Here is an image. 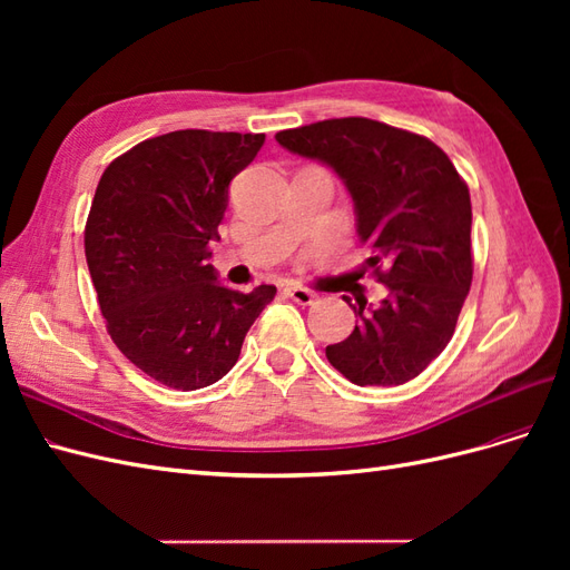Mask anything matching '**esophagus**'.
Listing matches in <instances>:
<instances>
[{
    "mask_svg": "<svg viewBox=\"0 0 570 570\" xmlns=\"http://www.w3.org/2000/svg\"><path fill=\"white\" fill-rule=\"evenodd\" d=\"M283 292H285V297H289L292 302H297V304H302V306H308V304L316 302V292L306 289V287H302V285H287Z\"/></svg>",
    "mask_w": 570,
    "mask_h": 570,
    "instance_id": "34e87169",
    "label": "esophagus"
}]
</instances>
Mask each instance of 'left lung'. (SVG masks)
<instances>
[{
  "label": "left lung",
  "instance_id": "8db88e82",
  "mask_svg": "<svg viewBox=\"0 0 570 570\" xmlns=\"http://www.w3.org/2000/svg\"><path fill=\"white\" fill-rule=\"evenodd\" d=\"M275 140L347 185L373 278L387 287L371 312L354 306L356 327L327 344V361L361 387L409 383L450 344L471 289L469 185L435 142L381 120L327 118Z\"/></svg>",
  "mask_w": 570,
  "mask_h": 570
}]
</instances>
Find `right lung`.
Returning <instances> with one entry per match:
<instances>
[{
	"mask_svg": "<svg viewBox=\"0 0 570 570\" xmlns=\"http://www.w3.org/2000/svg\"><path fill=\"white\" fill-rule=\"evenodd\" d=\"M264 132L176 130L135 145L99 178L85 258L107 331L124 356L174 390L226 375L275 287L239 292L206 258L228 209L230 180Z\"/></svg>",
	"mask_w": 570,
	"mask_h": 570,
	"instance_id": "add662e5",
	"label": "right lung"
}]
</instances>
